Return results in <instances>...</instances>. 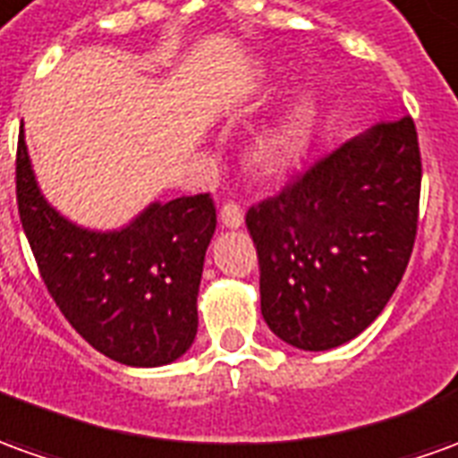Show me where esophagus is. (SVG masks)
<instances>
[{
  "instance_id": "esophagus-1",
  "label": "esophagus",
  "mask_w": 458,
  "mask_h": 458,
  "mask_svg": "<svg viewBox=\"0 0 458 458\" xmlns=\"http://www.w3.org/2000/svg\"><path fill=\"white\" fill-rule=\"evenodd\" d=\"M219 219H222L224 226H229V229H239L242 224H244V214H242V207L234 204V201H226L219 211Z\"/></svg>"
}]
</instances>
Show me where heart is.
Wrapping results in <instances>:
<instances>
[{"mask_svg":"<svg viewBox=\"0 0 458 458\" xmlns=\"http://www.w3.org/2000/svg\"><path fill=\"white\" fill-rule=\"evenodd\" d=\"M307 134L301 122H284L254 141V162L267 172L286 169L304 154Z\"/></svg>","mask_w":458,"mask_h":458,"instance_id":"obj_1","label":"heart"}]
</instances>
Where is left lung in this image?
Returning <instances> with one entry per match:
<instances>
[{
	"instance_id": "8db88e82",
	"label": "left lung",
	"mask_w": 458,
	"mask_h": 458,
	"mask_svg": "<svg viewBox=\"0 0 458 458\" xmlns=\"http://www.w3.org/2000/svg\"><path fill=\"white\" fill-rule=\"evenodd\" d=\"M421 154L402 114L342 144L249 207L261 314L304 352L352 342L402 282L419 224Z\"/></svg>"
}]
</instances>
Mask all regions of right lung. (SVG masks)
<instances>
[{"mask_svg": "<svg viewBox=\"0 0 458 458\" xmlns=\"http://www.w3.org/2000/svg\"><path fill=\"white\" fill-rule=\"evenodd\" d=\"M17 207L47 292L97 352L127 367H162L191 346L216 229L209 194L154 201L119 232L81 229L42 197L21 129Z\"/></svg>", "mask_w": 458, "mask_h": 458, "instance_id": "1", "label": "right lung"}]
</instances>
